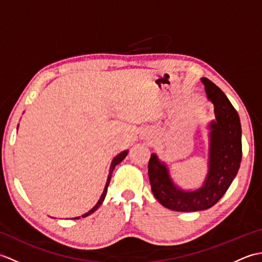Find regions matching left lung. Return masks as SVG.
Listing matches in <instances>:
<instances>
[{
    "label": "left lung",
    "instance_id": "obj_1",
    "mask_svg": "<svg viewBox=\"0 0 262 262\" xmlns=\"http://www.w3.org/2000/svg\"><path fill=\"white\" fill-rule=\"evenodd\" d=\"M206 93L215 105L216 121L210 124L209 171L204 186L196 191L177 188L165 164L152 154L148 179L155 198L164 207L176 211L208 209L223 197L234 179L242 159L241 124L236 110L221 89L207 77L202 79Z\"/></svg>",
    "mask_w": 262,
    "mask_h": 262
}]
</instances>
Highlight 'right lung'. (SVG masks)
<instances>
[{
  "label": "right lung",
  "mask_w": 262,
  "mask_h": 262,
  "mask_svg": "<svg viewBox=\"0 0 262 262\" xmlns=\"http://www.w3.org/2000/svg\"><path fill=\"white\" fill-rule=\"evenodd\" d=\"M128 154V152L127 151H124V152H121L119 155H117V157L114 159V161H113V163H111V166H110V171H109V176H108V180H107V183H105V187H104V190H103V192H102V194H101V197H100V199H99V202L97 203V205L94 206V207L91 209V210H89L88 213H85L84 215H82V217H86V216H89L90 214H92L93 211H96L99 207H100V205L102 204V202H103V199H104V197H105V194H107V190H108V186H109V182H110V179H111V176H113V171H114V169H115V166L117 165V164H119L122 160H124L125 158H126V155ZM80 217H75V220H79Z\"/></svg>",
  "instance_id": "add662e5"
}]
</instances>
